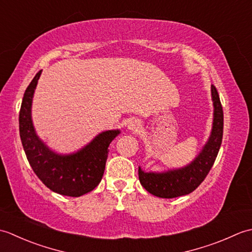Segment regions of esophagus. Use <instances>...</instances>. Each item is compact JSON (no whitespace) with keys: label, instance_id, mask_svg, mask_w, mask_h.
<instances>
[{"label":"esophagus","instance_id":"34e87169","mask_svg":"<svg viewBox=\"0 0 252 252\" xmlns=\"http://www.w3.org/2000/svg\"><path fill=\"white\" fill-rule=\"evenodd\" d=\"M127 127H129V130L131 131H138V129L141 127V122L137 120H131L129 122V125H127Z\"/></svg>","mask_w":252,"mask_h":252}]
</instances>
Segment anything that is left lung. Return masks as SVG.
<instances>
[{
	"mask_svg": "<svg viewBox=\"0 0 252 252\" xmlns=\"http://www.w3.org/2000/svg\"><path fill=\"white\" fill-rule=\"evenodd\" d=\"M215 118L210 138L198 157L187 167L164 173L144 172L138 168V179L142 186L154 196L175 198L194 191L206 179L216 161L223 137V109L215 85H211Z\"/></svg>",
	"mask_w": 252,
	"mask_h": 252,
	"instance_id": "obj_1",
	"label": "left lung"
}]
</instances>
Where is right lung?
I'll list each match as a JSON object with an SVG mask.
<instances>
[{
  "instance_id": "right-lung-1",
  "label": "right lung",
  "mask_w": 252,
  "mask_h": 252,
  "mask_svg": "<svg viewBox=\"0 0 252 252\" xmlns=\"http://www.w3.org/2000/svg\"><path fill=\"white\" fill-rule=\"evenodd\" d=\"M41 71L26 89L19 111V133L27 159L42 183L57 194L79 197L93 190L103 178L108 146L119 131H106L81 151L60 156L36 136L31 120V103Z\"/></svg>"
}]
</instances>
